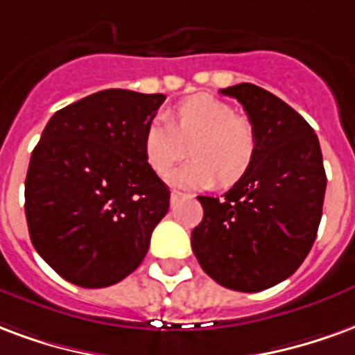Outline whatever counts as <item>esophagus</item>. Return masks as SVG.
<instances>
[{"mask_svg":"<svg viewBox=\"0 0 355 355\" xmlns=\"http://www.w3.org/2000/svg\"><path fill=\"white\" fill-rule=\"evenodd\" d=\"M181 196H183V193H180V191H172V195H170V200H172V202H175V200H180Z\"/></svg>","mask_w":355,"mask_h":355,"instance_id":"34e87169","label":"esophagus"}]
</instances>
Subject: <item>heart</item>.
<instances>
[{
	"label": "heart",
	"instance_id": "b5f03b06",
	"mask_svg": "<svg viewBox=\"0 0 355 355\" xmlns=\"http://www.w3.org/2000/svg\"><path fill=\"white\" fill-rule=\"evenodd\" d=\"M187 144L193 159L170 175V183L189 189H208L217 178L221 185L236 183L250 172L259 149L252 121L209 94L185 98L166 121L155 119L141 134L144 159L160 178L183 159Z\"/></svg>",
	"mask_w": 355,
	"mask_h": 355
}]
</instances>
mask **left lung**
Here are the masks:
<instances>
[{
  "label": "left lung",
  "instance_id": "left-lung-1",
  "mask_svg": "<svg viewBox=\"0 0 355 355\" xmlns=\"http://www.w3.org/2000/svg\"><path fill=\"white\" fill-rule=\"evenodd\" d=\"M219 92L242 103L259 149L250 172L225 198L198 196L204 217L191 245L219 286L255 293L289 278L306 259L327 178L314 128L293 107L252 83Z\"/></svg>",
  "mask_w": 355,
  "mask_h": 355
}]
</instances>
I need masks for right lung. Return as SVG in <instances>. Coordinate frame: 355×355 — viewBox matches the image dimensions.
Listing matches in <instances>:
<instances>
[{
    "instance_id": "obj_1",
    "label": "right lung",
    "mask_w": 355,
    "mask_h": 355,
    "mask_svg": "<svg viewBox=\"0 0 355 355\" xmlns=\"http://www.w3.org/2000/svg\"><path fill=\"white\" fill-rule=\"evenodd\" d=\"M164 100L100 90L46 123L28 166L24 209L35 252L64 280L113 286L146 257L170 191L147 166L141 134Z\"/></svg>"
}]
</instances>
